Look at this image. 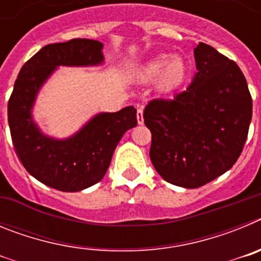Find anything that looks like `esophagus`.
Wrapping results in <instances>:
<instances>
[{
	"mask_svg": "<svg viewBox=\"0 0 261 261\" xmlns=\"http://www.w3.org/2000/svg\"><path fill=\"white\" fill-rule=\"evenodd\" d=\"M137 121L138 124L144 123V111H142V107L137 108Z\"/></svg>",
	"mask_w": 261,
	"mask_h": 261,
	"instance_id": "esophagus-1",
	"label": "esophagus"
}]
</instances>
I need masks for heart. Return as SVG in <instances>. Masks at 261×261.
Masks as SVG:
<instances>
[{"label": "heart", "instance_id": "b5f03b06", "mask_svg": "<svg viewBox=\"0 0 261 261\" xmlns=\"http://www.w3.org/2000/svg\"><path fill=\"white\" fill-rule=\"evenodd\" d=\"M170 57L163 55L151 60L142 70L144 80H154L158 77V87L163 91H168L177 87L186 78V64L180 57H174L168 61Z\"/></svg>", "mask_w": 261, "mask_h": 261}]
</instances>
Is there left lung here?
<instances>
[{
    "mask_svg": "<svg viewBox=\"0 0 261 261\" xmlns=\"http://www.w3.org/2000/svg\"><path fill=\"white\" fill-rule=\"evenodd\" d=\"M196 73L172 99H151L144 110L150 159L168 183L199 188L232 167L243 150L252 98L239 66L205 43L195 48Z\"/></svg>",
    "mask_w": 261,
    "mask_h": 261,
    "instance_id": "8db88e82",
    "label": "left lung"
}]
</instances>
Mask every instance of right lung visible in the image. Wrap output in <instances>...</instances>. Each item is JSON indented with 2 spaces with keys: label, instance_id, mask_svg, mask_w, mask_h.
<instances>
[{
  "label": "right lung",
  "instance_id": "1",
  "mask_svg": "<svg viewBox=\"0 0 261 261\" xmlns=\"http://www.w3.org/2000/svg\"><path fill=\"white\" fill-rule=\"evenodd\" d=\"M102 48L91 39L45 45L22 66L9 99V126L18 158L29 174L62 192H78L102 180L123 135L137 125L133 106L96 115L77 135L61 141L44 136L34 124L35 96L56 66L100 64Z\"/></svg>",
  "mask_w": 261,
  "mask_h": 261
}]
</instances>
